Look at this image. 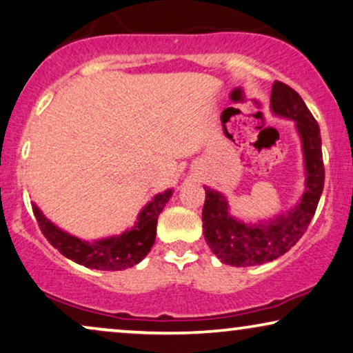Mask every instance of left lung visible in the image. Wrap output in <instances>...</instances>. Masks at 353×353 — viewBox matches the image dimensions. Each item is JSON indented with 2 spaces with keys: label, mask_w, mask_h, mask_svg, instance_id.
<instances>
[{
  "label": "left lung",
  "mask_w": 353,
  "mask_h": 353,
  "mask_svg": "<svg viewBox=\"0 0 353 353\" xmlns=\"http://www.w3.org/2000/svg\"><path fill=\"white\" fill-rule=\"evenodd\" d=\"M270 108L274 116L295 122L303 153V194L284 213L247 223L231 214L224 194L203 185V236L211 252L224 265L256 266L289 252L307 231L323 194L324 166L318 122L299 93L283 82L272 83Z\"/></svg>",
  "instance_id": "obj_1"
}]
</instances>
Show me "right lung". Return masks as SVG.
<instances>
[{"instance_id":"1","label":"right lung","mask_w":353,"mask_h":353,"mask_svg":"<svg viewBox=\"0 0 353 353\" xmlns=\"http://www.w3.org/2000/svg\"><path fill=\"white\" fill-rule=\"evenodd\" d=\"M171 196L172 189L157 194L140 210L132 228L125 229L117 236L98 239V241H83L70 236L69 232L51 223L35 203L32 208L46 241L58 248L65 258L92 270L121 271L135 266L152 250L157 237L158 216Z\"/></svg>"}]
</instances>
